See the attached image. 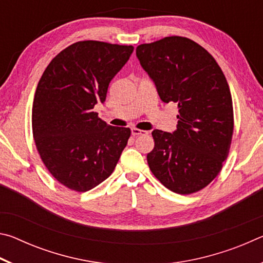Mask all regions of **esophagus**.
Listing matches in <instances>:
<instances>
[{
  "mask_svg": "<svg viewBox=\"0 0 263 263\" xmlns=\"http://www.w3.org/2000/svg\"><path fill=\"white\" fill-rule=\"evenodd\" d=\"M131 132H132V136H144V135H147V131H145V130H139V128H132L131 130Z\"/></svg>",
  "mask_w": 263,
  "mask_h": 263,
  "instance_id": "1",
  "label": "esophagus"
}]
</instances>
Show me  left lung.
Masks as SVG:
<instances>
[{"mask_svg": "<svg viewBox=\"0 0 263 263\" xmlns=\"http://www.w3.org/2000/svg\"><path fill=\"white\" fill-rule=\"evenodd\" d=\"M136 53L160 99L179 109L176 131L152 132L151 172L173 193H197L219 174L232 141L233 104L225 75L205 48L180 35L141 44Z\"/></svg>", "mask_w": 263, "mask_h": 263, "instance_id": "8db88e82", "label": "left lung"}]
</instances>
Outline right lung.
I'll return each mask as SVG.
<instances>
[{"label":"right lung","instance_id":"obj_1","mask_svg":"<svg viewBox=\"0 0 263 263\" xmlns=\"http://www.w3.org/2000/svg\"><path fill=\"white\" fill-rule=\"evenodd\" d=\"M133 46L74 43L53 58L39 80L32 105L35 147L51 175L84 193L112 174L131 130L108 125L94 111Z\"/></svg>","mask_w":263,"mask_h":263}]
</instances>
